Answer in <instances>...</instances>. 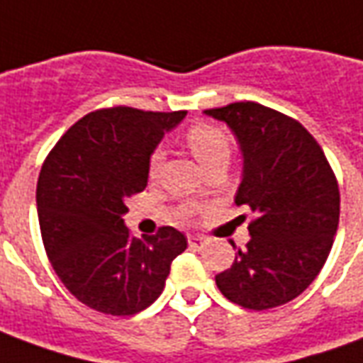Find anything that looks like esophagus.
<instances>
[{
	"mask_svg": "<svg viewBox=\"0 0 363 363\" xmlns=\"http://www.w3.org/2000/svg\"><path fill=\"white\" fill-rule=\"evenodd\" d=\"M189 245L192 249H202L206 245V237L202 235H190L189 237Z\"/></svg>",
	"mask_w": 363,
	"mask_h": 363,
	"instance_id": "esophagus-1",
	"label": "esophagus"
}]
</instances>
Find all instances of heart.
Masks as SVG:
<instances>
[{
	"label": "heart",
	"mask_w": 363,
	"mask_h": 363,
	"mask_svg": "<svg viewBox=\"0 0 363 363\" xmlns=\"http://www.w3.org/2000/svg\"><path fill=\"white\" fill-rule=\"evenodd\" d=\"M184 138H186L192 155L198 159V163L204 169L218 161H225V163L229 161L231 140L221 128L212 126V124H196V126L189 128ZM161 165H163V151L155 150L151 153L150 165H147V173L151 179L157 177Z\"/></svg>",
	"instance_id": "heart-1"
}]
</instances>
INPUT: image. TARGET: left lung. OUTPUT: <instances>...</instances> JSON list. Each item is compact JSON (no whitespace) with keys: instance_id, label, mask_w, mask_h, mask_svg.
I'll use <instances>...</instances> for the list:
<instances>
[{"instance_id":"8db88e82","label":"left lung","mask_w":363,"mask_h":363,"mask_svg":"<svg viewBox=\"0 0 363 363\" xmlns=\"http://www.w3.org/2000/svg\"><path fill=\"white\" fill-rule=\"evenodd\" d=\"M225 122L243 153L237 206H247L249 243L216 276L229 301L264 311L309 288L333 249L340 192L317 140L297 120L259 103L204 111Z\"/></svg>"}]
</instances>
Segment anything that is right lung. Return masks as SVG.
<instances>
[{"instance_id": "obj_1", "label": "right lung", "mask_w": 363, "mask_h": 363, "mask_svg": "<svg viewBox=\"0 0 363 363\" xmlns=\"http://www.w3.org/2000/svg\"><path fill=\"white\" fill-rule=\"evenodd\" d=\"M184 111L112 106L89 112L60 138L36 184L46 255L82 303L126 317L150 307L165 288L186 237L174 228L130 235L126 200L147 186L155 145Z\"/></svg>"}]
</instances>
